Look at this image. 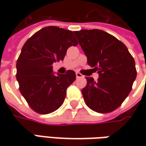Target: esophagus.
Returning <instances> with one entry per match:
<instances>
[{"label": "esophagus", "mask_w": 146, "mask_h": 146, "mask_svg": "<svg viewBox=\"0 0 146 146\" xmlns=\"http://www.w3.org/2000/svg\"><path fill=\"white\" fill-rule=\"evenodd\" d=\"M76 78H82V77H84V76L82 75L81 73H80V72H76Z\"/></svg>", "instance_id": "esophagus-1"}]
</instances>
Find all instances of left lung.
I'll return each mask as SVG.
<instances>
[{
  "label": "left lung",
  "mask_w": 146,
  "mask_h": 146,
  "mask_svg": "<svg viewBox=\"0 0 146 146\" xmlns=\"http://www.w3.org/2000/svg\"><path fill=\"white\" fill-rule=\"evenodd\" d=\"M75 34L88 64L99 74L98 81L86 77L87 85L82 89L84 100L96 112H112L132 90L137 77L134 58L123 43L106 31L80 30Z\"/></svg>",
  "instance_id": "8db88e82"
}]
</instances>
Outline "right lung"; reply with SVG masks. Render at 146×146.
I'll list each match as a JSON object with an SVG mask.
<instances>
[{
	"label": "right lung",
	"mask_w": 146,
	"mask_h": 146,
	"mask_svg": "<svg viewBox=\"0 0 146 146\" xmlns=\"http://www.w3.org/2000/svg\"><path fill=\"white\" fill-rule=\"evenodd\" d=\"M77 44L73 31L49 26L36 32L23 46L16 78L20 93L36 113H52L63 103L66 88L76 80V73L69 70L55 76L52 65L62 61L67 48Z\"/></svg>",
	"instance_id": "right-lung-1"
}]
</instances>
